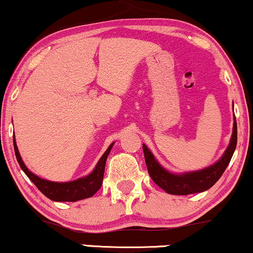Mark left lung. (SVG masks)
Instances as JSON below:
<instances>
[{"label":"left lung","instance_id":"8db88e82","mask_svg":"<svg viewBox=\"0 0 253 253\" xmlns=\"http://www.w3.org/2000/svg\"><path fill=\"white\" fill-rule=\"evenodd\" d=\"M237 146V123L234 118L233 123V133L231 136V142L225 151L224 156L221 159L215 163L214 165L208 167V169H202L198 172L185 173V174L176 175L167 172L164 169L158 161L154 159L153 154L150 150L142 144V150H144V156L146 166H147L148 174L158 186L163 188L164 191L169 194H176V196H186L191 193L203 192V191L209 190L219 180L227 165L230 164L231 158L233 156V152Z\"/></svg>","mask_w":253,"mask_h":253}]
</instances>
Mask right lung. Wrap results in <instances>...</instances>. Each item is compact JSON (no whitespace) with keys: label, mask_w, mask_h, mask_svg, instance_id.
I'll return each instance as SVG.
<instances>
[{"label":"right lung","mask_w":253,"mask_h":253,"mask_svg":"<svg viewBox=\"0 0 253 253\" xmlns=\"http://www.w3.org/2000/svg\"><path fill=\"white\" fill-rule=\"evenodd\" d=\"M112 146H113V144L109 146L107 151L103 153V156L101 157V159L99 160V163H97L94 171L90 173L89 175H87L86 178H81L78 179V180L69 182H54L39 178L38 175L33 174V173L27 169L26 165L23 164L22 159H21L19 150H17V146L15 144L14 136L15 156H16L17 163L20 164V167L22 169V171L26 173L30 180L34 182L35 186L38 187L45 197L54 200V202H77V200L93 197L102 185L106 160H107L109 152L112 150Z\"/></svg>","instance_id":"right-lung-1"}]
</instances>
